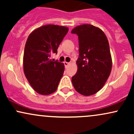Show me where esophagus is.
Wrapping results in <instances>:
<instances>
[{"label":"esophagus","mask_w":134,"mask_h":134,"mask_svg":"<svg viewBox=\"0 0 134 134\" xmlns=\"http://www.w3.org/2000/svg\"><path fill=\"white\" fill-rule=\"evenodd\" d=\"M69 64H70V63H69V62H64V65H65V67H67V66H68Z\"/></svg>","instance_id":"esophagus-1"}]
</instances>
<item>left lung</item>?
<instances>
[{
	"mask_svg": "<svg viewBox=\"0 0 134 134\" xmlns=\"http://www.w3.org/2000/svg\"><path fill=\"white\" fill-rule=\"evenodd\" d=\"M79 40L78 69L72 82L78 93L84 96L96 93L110 76L112 61L105 34L91 24H82L72 30Z\"/></svg>",
	"mask_w": 134,
	"mask_h": 134,
	"instance_id": "obj_1",
	"label": "left lung"
}]
</instances>
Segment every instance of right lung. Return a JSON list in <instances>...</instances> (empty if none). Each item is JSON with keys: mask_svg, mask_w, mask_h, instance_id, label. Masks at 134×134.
<instances>
[{"mask_svg": "<svg viewBox=\"0 0 134 134\" xmlns=\"http://www.w3.org/2000/svg\"><path fill=\"white\" fill-rule=\"evenodd\" d=\"M68 27L48 24L38 27L29 35L25 44L23 67L26 77L33 90L42 95L54 93L64 72V65L52 60Z\"/></svg>", "mask_w": 134, "mask_h": 134, "instance_id": "1", "label": "right lung"}]
</instances>
